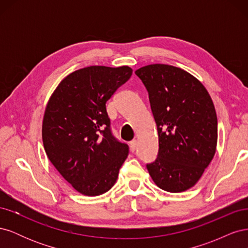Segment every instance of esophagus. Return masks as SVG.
<instances>
[{
    "instance_id": "esophagus-1",
    "label": "esophagus",
    "mask_w": 248,
    "mask_h": 248,
    "mask_svg": "<svg viewBox=\"0 0 248 248\" xmlns=\"http://www.w3.org/2000/svg\"><path fill=\"white\" fill-rule=\"evenodd\" d=\"M129 146H130V150L132 152L136 151L137 149V146H138V142H137V140H132L130 142H129Z\"/></svg>"
}]
</instances>
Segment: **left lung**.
<instances>
[{"label":"left lung","mask_w":248,"mask_h":248,"mask_svg":"<svg viewBox=\"0 0 248 248\" xmlns=\"http://www.w3.org/2000/svg\"><path fill=\"white\" fill-rule=\"evenodd\" d=\"M149 94L157 126V158L150 176L169 192L189 189L211 162L217 144V117L206 88L190 73L164 64L136 71Z\"/></svg>","instance_id":"8db88e82"}]
</instances>
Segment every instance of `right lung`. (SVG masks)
I'll use <instances>...</instances> for the list:
<instances>
[{"label":"right lung","instance_id":"add662e5","mask_svg":"<svg viewBox=\"0 0 248 248\" xmlns=\"http://www.w3.org/2000/svg\"><path fill=\"white\" fill-rule=\"evenodd\" d=\"M128 66H90L66 77L44 112L42 140L48 159L85 196H99L117 181L129 147L111 131L107 102L128 80Z\"/></svg>","mask_w":248,"mask_h":248}]
</instances>
